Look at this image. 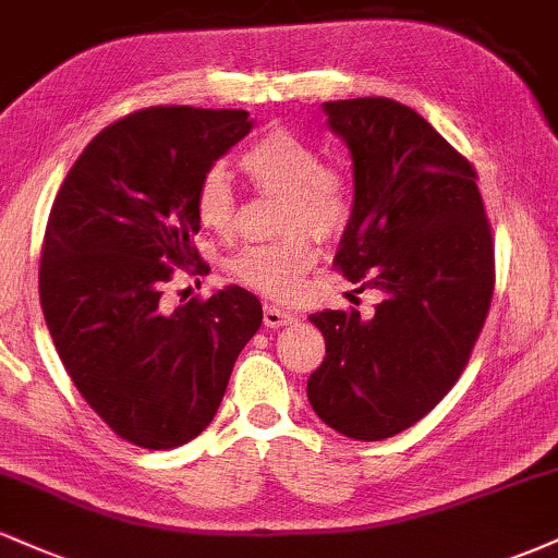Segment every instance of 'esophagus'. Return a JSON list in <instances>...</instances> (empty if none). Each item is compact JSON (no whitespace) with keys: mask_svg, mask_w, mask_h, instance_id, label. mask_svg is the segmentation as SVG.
Masks as SVG:
<instances>
[{"mask_svg":"<svg viewBox=\"0 0 558 558\" xmlns=\"http://www.w3.org/2000/svg\"><path fill=\"white\" fill-rule=\"evenodd\" d=\"M291 312L280 310V306H272V304H265V325L267 328H283V325H291L293 323Z\"/></svg>","mask_w":558,"mask_h":558,"instance_id":"obj_1","label":"esophagus"}]
</instances>
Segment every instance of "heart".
Wrapping results in <instances>:
<instances>
[{"mask_svg": "<svg viewBox=\"0 0 558 558\" xmlns=\"http://www.w3.org/2000/svg\"><path fill=\"white\" fill-rule=\"evenodd\" d=\"M241 168L262 194H283V239L252 243L228 265V275L248 291L288 301L317 265V241L336 239L354 217V185L341 168L323 162V151L296 133L275 128L241 155ZM198 222L228 239L239 226V194L222 168H209L196 189Z\"/></svg>", "mask_w": 558, "mask_h": 558, "instance_id": "1", "label": "heart"}]
</instances>
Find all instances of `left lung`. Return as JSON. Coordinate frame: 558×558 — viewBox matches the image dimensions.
Wrapping results in <instances>:
<instances>
[{
	"label": "left lung",
	"mask_w": 558,
	"mask_h": 558,
	"mask_svg": "<svg viewBox=\"0 0 558 558\" xmlns=\"http://www.w3.org/2000/svg\"><path fill=\"white\" fill-rule=\"evenodd\" d=\"M354 159V217L336 254L345 280L383 301L312 315L325 360L312 409L354 440L420 422L464 373L496 286L493 230L477 172L422 114L386 96L325 101Z\"/></svg>",
	"instance_id": "1"
}]
</instances>
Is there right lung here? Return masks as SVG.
I'll use <instances>...</instances> for the list:
<instances>
[{"label": "right lung", "mask_w": 558, "mask_h": 558, "mask_svg": "<svg viewBox=\"0 0 558 558\" xmlns=\"http://www.w3.org/2000/svg\"><path fill=\"white\" fill-rule=\"evenodd\" d=\"M248 131L246 110L146 107L96 133L57 191L38 265L44 319L78 393L133 446L196 438L262 325L259 299L239 286L165 304L178 267L209 270L196 189Z\"/></svg>", "instance_id": "1"}]
</instances>
